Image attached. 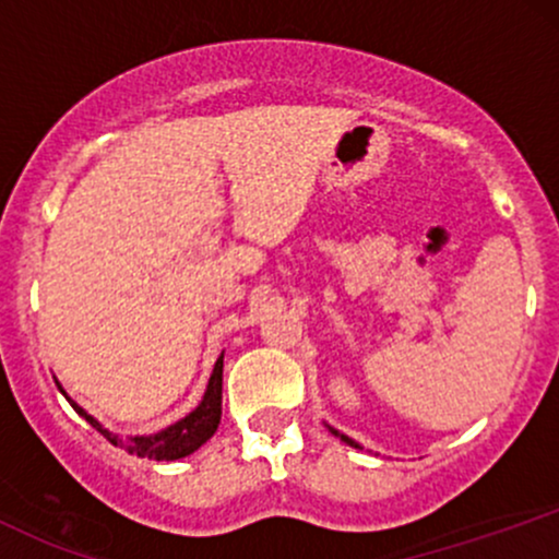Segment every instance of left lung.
<instances>
[{
	"instance_id": "1",
	"label": "left lung",
	"mask_w": 559,
	"mask_h": 559,
	"mask_svg": "<svg viewBox=\"0 0 559 559\" xmlns=\"http://www.w3.org/2000/svg\"><path fill=\"white\" fill-rule=\"evenodd\" d=\"M331 433H333V436H338V439H342V441H344V444H349V447H357V449H360V444H357V441H352V439H349V436H344V433L333 431V428H331Z\"/></svg>"
}]
</instances>
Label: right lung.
<instances>
[{"instance_id":"add662e5","label":"right lung","mask_w":559,"mask_h":559,"mask_svg":"<svg viewBox=\"0 0 559 559\" xmlns=\"http://www.w3.org/2000/svg\"><path fill=\"white\" fill-rule=\"evenodd\" d=\"M62 394H66V391H62ZM68 402L73 404L75 413H79L81 418H86L88 423H92L96 431L105 436V439L110 441L112 447L128 449V452L136 454V457H146V460L186 457V454H191L194 449L202 447L204 441H207L210 436L217 431V423H221L223 355L217 357L215 370H213V376H210V383H207V391H204L202 404H199L194 413L186 415L183 420H178L176 426L165 428V431H159L155 436H118V433H110V431H105V428H102L99 423H96L92 415L86 413V409H81L79 404L70 400V396H68Z\"/></svg>"}]
</instances>
